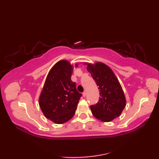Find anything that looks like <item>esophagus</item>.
Returning <instances> with one entry per match:
<instances>
[{"label": "esophagus", "mask_w": 159, "mask_h": 159, "mask_svg": "<svg viewBox=\"0 0 159 159\" xmlns=\"http://www.w3.org/2000/svg\"><path fill=\"white\" fill-rule=\"evenodd\" d=\"M86 95H87V93H86V92L85 91V92L83 93V97H85Z\"/></svg>", "instance_id": "34e87169"}]
</instances>
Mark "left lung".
Returning <instances> with one entry per match:
<instances>
[{
  "label": "left lung",
  "mask_w": 159,
  "mask_h": 159,
  "mask_svg": "<svg viewBox=\"0 0 159 159\" xmlns=\"http://www.w3.org/2000/svg\"><path fill=\"white\" fill-rule=\"evenodd\" d=\"M87 70L98 86L100 96L98 102L90 106L93 116L105 122L120 116L126 106V99L113 71L100 62L94 65L87 64Z\"/></svg>",
  "instance_id": "8db88e82"
}]
</instances>
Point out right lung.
I'll use <instances>...</instances> for the list:
<instances>
[{"label":"right lung","instance_id":"right-lung-1","mask_svg":"<svg viewBox=\"0 0 159 159\" xmlns=\"http://www.w3.org/2000/svg\"><path fill=\"white\" fill-rule=\"evenodd\" d=\"M72 72V66L67 61L57 62L50 70L40 94L41 110L55 124L65 123L74 116L82 96L71 80Z\"/></svg>","mask_w":159,"mask_h":159}]
</instances>
